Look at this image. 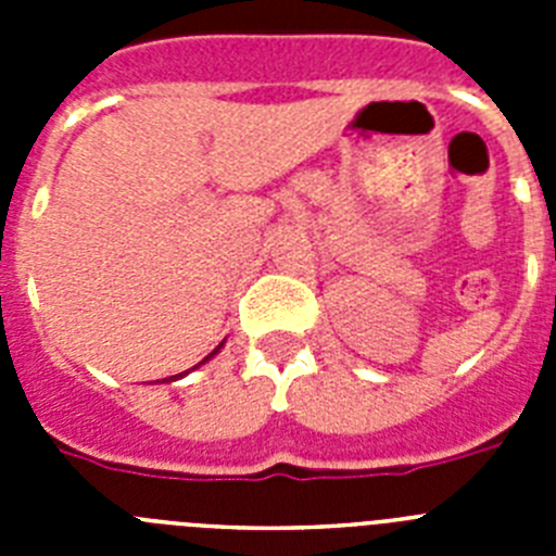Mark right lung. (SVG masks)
I'll return each mask as SVG.
<instances>
[{"instance_id":"right-lung-1","label":"right lung","mask_w":556,"mask_h":556,"mask_svg":"<svg viewBox=\"0 0 556 556\" xmlns=\"http://www.w3.org/2000/svg\"><path fill=\"white\" fill-rule=\"evenodd\" d=\"M219 348H223V345H219ZM219 348H214V351H211V353H208V356H205V358H203V362H208V358H211V356H214V353H217V351H219ZM203 362H200V365H203ZM200 365H198V367H200Z\"/></svg>"}]
</instances>
